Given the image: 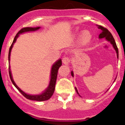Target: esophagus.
Segmentation results:
<instances>
[{
	"label": "esophagus",
	"instance_id": "obj_1",
	"mask_svg": "<svg viewBox=\"0 0 125 125\" xmlns=\"http://www.w3.org/2000/svg\"><path fill=\"white\" fill-rule=\"evenodd\" d=\"M70 58H68V57H64L62 59V63L64 64V65H68L70 62Z\"/></svg>",
	"mask_w": 125,
	"mask_h": 125
}]
</instances>
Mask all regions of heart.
<instances>
[{
  "mask_svg": "<svg viewBox=\"0 0 125 125\" xmlns=\"http://www.w3.org/2000/svg\"><path fill=\"white\" fill-rule=\"evenodd\" d=\"M77 33L78 31H75ZM92 40V34L89 30H83L80 33L78 38V43L80 46H85L89 43Z\"/></svg>",
  "mask_w": 125,
  "mask_h": 125,
  "instance_id": "heart-1",
  "label": "heart"
}]
</instances>
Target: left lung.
<instances>
[{"mask_svg": "<svg viewBox=\"0 0 125 125\" xmlns=\"http://www.w3.org/2000/svg\"><path fill=\"white\" fill-rule=\"evenodd\" d=\"M97 28H98V29L101 30L100 34H99V39L105 38L106 39V41H108V42H109L111 44H112L113 47V48L115 49V50L116 51V53L117 58H118V48H117L116 44V43H115V39H114L113 36H112L111 33V32H109L108 30H107V29H106V28H103V27L101 26H99V25H97ZM71 75L72 77H73V71L71 72ZM116 78H115V81L116 80ZM75 89L77 93L79 94V95H80V94H79V92H78V91H77V89L76 88V87H75ZM108 90H107V91H108ZM106 92H107V91H106ZM80 96H81V95H80Z\"/></svg>", "mask_w": 125, "mask_h": 125, "instance_id": "1", "label": "left lung"}]
</instances>
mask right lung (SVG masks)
I'll return each instance as SVG.
<instances>
[{
    "mask_svg": "<svg viewBox=\"0 0 125 125\" xmlns=\"http://www.w3.org/2000/svg\"><path fill=\"white\" fill-rule=\"evenodd\" d=\"M41 27H35V28H31V27H26V28H24L20 30L19 32H17V34H16L15 36L14 39L13 40V42L12 43L11 46L9 49V63H10V53H11L12 48L14 44L16 43V40H17V38L19 36V35L21 34H23L25 32H32V31H36L37 30H38L40 29ZM62 65V60L59 59L57 61L55 62L52 66L51 68V72H50V79L49 85L48 86L47 88L42 92V93H40L39 94H30L28 93H26L24 92L19 87L16 85V83H15L14 81L13 80L11 70H10V65H9V76H10V80H11L12 82L14 84L17 90L20 92L22 95L24 96L26 98L30 99V100L32 101H44L48 100L52 96L53 94L54 91H55V83H56V78H57V73H58V70L59 69V67Z\"/></svg>",
    "mask_w": 125,
    "mask_h": 125,
    "instance_id": "add662e5",
    "label": "right lung"
}]
</instances>
